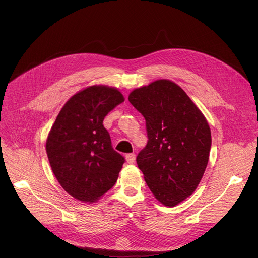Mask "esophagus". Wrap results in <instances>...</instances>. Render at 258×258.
<instances>
[{"label":"esophagus","mask_w":258,"mask_h":258,"mask_svg":"<svg viewBox=\"0 0 258 258\" xmlns=\"http://www.w3.org/2000/svg\"><path fill=\"white\" fill-rule=\"evenodd\" d=\"M125 159H126V162L128 164H133L135 162V159H136V155H135V154H127L125 156Z\"/></svg>","instance_id":"obj_1"}]
</instances>
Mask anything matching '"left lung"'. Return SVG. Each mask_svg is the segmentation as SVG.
<instances>
[{
  "instance_id": "obj_1",
  "label": "left lung",
  "mask_w": 258,
  "mask_h": 258,
  "mask_svg": "<svg viewBox=\"0 0 258 258\" xmlns=\"http://www.w3.org/2000/svg\"><path fill=\"white\" fill-rule=\"evenodd\" d=\"M130 102L145 119L147 144L137 164L155 198L173 207L191 196L208 164L211 132L188 95L167 79L134 90Z\"/></svg>"
}]
</instances>
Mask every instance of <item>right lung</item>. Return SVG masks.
Instances as JSON below:
<instances>
[{"label":"right lung","mask_w":258,"mask_h":258,"mask_svg":"<svg viewBox=\"0 0 258 258\" xmlns=\"http://www.w3.org/2000/svg\"><path fill=\"white\" fill-rule=\"evenodd\" d=\"M123 101L116 88L89 87L66 102L51 127L46 151L52 171L76 200L93 203L117 182L125 160L102 122Z\"/></svg>","instance_id":"add662e5"}]
</instances>
